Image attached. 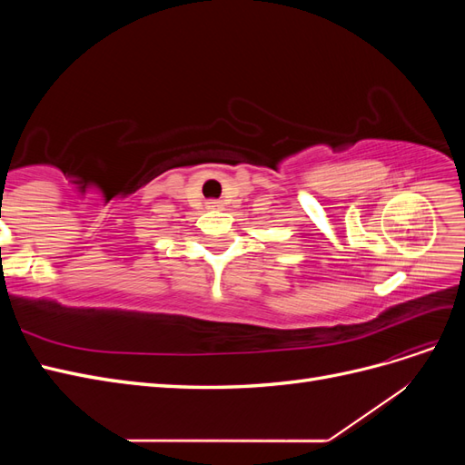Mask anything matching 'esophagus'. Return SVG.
<instances>
[{"label": "esophagus", "mask_w": 465, "mask_h": 465, "mask_svg": "<svg viewBox=\"0 0 465 465\" xmlns=\"http://www.w3.org/2000/svg\"><path fill=\"white\" fill-rule=\"evenodd\" d=\"M205 207H207V209H221V207H223V202H219V200H207V202H205Z\"/></svg>", "instance_id": "1"}]
</instances>
